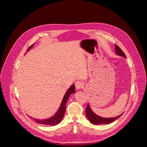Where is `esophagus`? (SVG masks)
<instances>
[{
    "label": "esophagus",
    "mask_w": 147,
    "mask_h": 147,
    "mask_svg": "<svg viewBox=\"0 0 147 147\" xmlns=\"http://www.w3.org/2000/svg\"><path fill=\"white\" fill-rule=\"evenodd\" d=\"M75 88H76V90H79L83 87V83L81 81L78 80V81L75 82Z\"/></svg>",
    "instance_id": "esophagus-1"
}]
</instances>
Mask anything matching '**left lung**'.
Instances as JSON below:
<instances>
[{
    "label": "left lung",
    "instance_id": "8db88e82",
    "mask_svg": "<svg viewBox=\"0 0 147 147\" xmlns=\"http://www.w3.org/2000/svg\"><path fill=\"white\" fill-rule=\"evenodd\" d=\"M115 50H116L115 51L116 55L121 56L126 58L125 54H124V52L121 50V48L117 45H115ZM122 114L114 118H103V117L98 116V115H97L96 113L93 112L90 107V104L88 103L86 109V115L88 120L91 123L96 124V125H99V124H109V123H112L114 121H115L117 118H118L119 117H121Z\"/></svg>",
    "mask_w": 147,
    "mask_h": 147
}]
</instances>
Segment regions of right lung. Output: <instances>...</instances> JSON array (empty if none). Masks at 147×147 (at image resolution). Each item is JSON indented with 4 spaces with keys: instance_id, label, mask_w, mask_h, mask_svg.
Segmentation results:
<instances>
[{
    "instance_id": "1",
    "label": "right lung",
    "mask_w": 147,
    "mask_h": 147,
    "mask_svg": "<svg viewBox=\"0 0 147 147\" xmlns=\"http://www.w3.org/2000/svg\"><path fill=\"white\" fill-rule=\"evenodd\" d=\"M34 44H33L32 45H31L28 49L27 51H28L30 49L33 47ZM75 84H72L69 90L67 91L66 93L65 94L64 98L62 100V102L61 104V105L59 107V108L58 110L57 111V112L53 115V117L51 118H49L47 119H38L36 118H33L35 121H36L38 124H45V125H50V126H55L56 124H59L61 121L62 119H63L65 112V109H66V102L67 101L70 95L72 93L75 92Z\"/></svg>"
}]
</instances>
